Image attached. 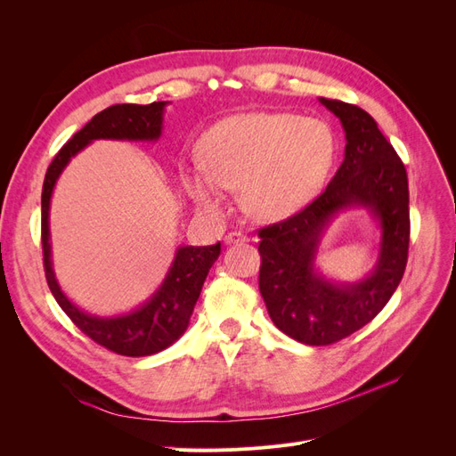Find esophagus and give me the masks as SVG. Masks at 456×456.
<instances>
[{
	"mask_svg": "<svg viewBox=\"0 0 456 456\" xmlns=\"http://www.w3.org/2000/svg\"><path fill=\"white\" fill-rule=\"evenodd\" d=\"M245 241H247V236H245V233L238 232V230L228 232V236L224 238V243H226V245H233V243H245Z\"/></svg>",
	"mask_w": 456,
	"mask_h": 456,
	"instance_id": "obj_1",
	"label": "esophagus"
}]
</instances>
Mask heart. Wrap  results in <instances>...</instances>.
Returning <instances> with one entry per match:
<instances>
[{"instance_id":"b5f03b06","label":"heart","mask_w":456,"mask_h":456,"mask_svg":"<svg viewBox=\"0 0 456 456\" xmlns=\"http://www.w3.org/2000/svg\"><path fill=\"white\" fill-rule=\"evenodd\" d=\"M335 148L333 129L320 118L240 114L209 129L201 144L203 163H184L181 178L207 213L223 215L228 190H241L251 216L280 220L312 201Z\"/></svg>"}]
</instances>
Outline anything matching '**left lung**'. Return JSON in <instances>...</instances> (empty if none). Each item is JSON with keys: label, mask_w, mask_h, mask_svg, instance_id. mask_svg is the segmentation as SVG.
Returning a JSON list of instances; mask_svg holds the SVG:
<instances>
[{"label": "left lung", "mask_w": 456, "mask_h": 456, "mask_svg": "<svg viewBox=\"0 0 456 456\" xmlns=\"http://www.w3.org/2000/svg\"><path fill=\"white\" fill-rule=\"evenodd\" d=\"M346 133L344 161L305 209L258 230V289L273 325L308 346L350 337L386 306L403 278L409 253V183L403 161L365 110L320 99ZM365 206L381 224L379 260L355 284L325 281L313 268L326 224L338 210Z\"/></svg>", "instance_id": "8db88e82"}]
</instances>
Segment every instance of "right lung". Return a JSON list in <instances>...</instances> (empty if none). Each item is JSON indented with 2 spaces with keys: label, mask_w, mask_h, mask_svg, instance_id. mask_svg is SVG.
Listing matches in <instances>:
<instances>
[{
  "label": "right lung",
  "mask_w": 456,
  "mask_h": 456,
  "mask_svg": "<svg viewBox=\"0 0 456 456\" xmlns=\"http://www.w3.org/2000/svg\"><path fill=\"white\" fill-rule=\"evenodd\" d=\"M165 106L167 102L161 101L146 106L114 104L102 110L53 158L41 191V245H44L45 278L54 300L81 333L106 350L129 357L158 354L181 338L190 323V315L194 312L207 273L220 255V243L209 247H178L167 275L146 305L126 315L96 317L72 305L54 278L49 243V205L57 178L77 151L99 139L158 141L161 136Z\"/></svg>",
  "instance_id": "1"
}]
</instances>
